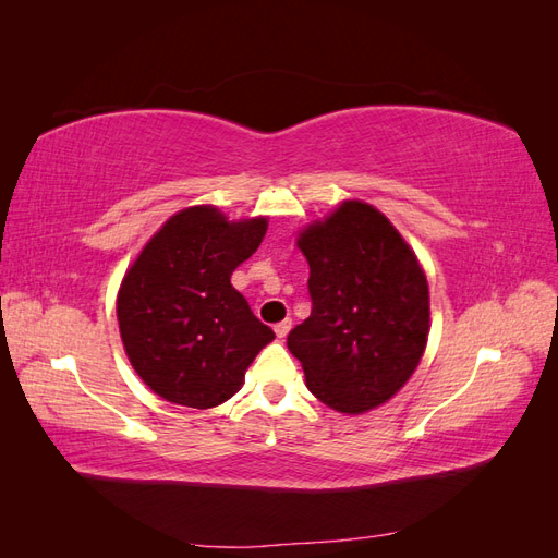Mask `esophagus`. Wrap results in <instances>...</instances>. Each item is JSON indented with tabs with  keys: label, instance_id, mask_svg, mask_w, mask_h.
Segmentation results:
<instances>
[{
	"label": "esophagus",
	"instance_id": "obj_1",
	"mask_svg": "<svg viewBox=\"0 0 558 558\" xmlns=\"http://www.w3.org/2000/svg\"><path fill=\"white\" fill-rule=\"evenodd\" d=\"M289 330H291V318H283V320H279V324L275 326L277 337H286V335H289Z\"/></svg>",
	"mask_w": 558,
	"mask_h": 558
}]
</instances>
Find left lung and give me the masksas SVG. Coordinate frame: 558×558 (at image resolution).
<instances>
[{"label":"left lung","mask_w":558,"mask_h":558,"mask_svg":"<svg viewBox=\"0 0 558 558\" xmlns=\"http://www.w3.org/2000/svg\"><path fill=\"white\" fill-rule=\"evenodd\" d=\"M312 314L289 332L307 388L361 414L408 384L430 330L428 281L414 251L373 205L347 199L298 238Z\"/></svg>","instance_id":"left-lung-1"}]
</instances>
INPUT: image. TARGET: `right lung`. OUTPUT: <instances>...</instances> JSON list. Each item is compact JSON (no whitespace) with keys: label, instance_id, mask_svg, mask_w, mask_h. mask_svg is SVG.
Here are the masks:
<instances>
[{"label":"right lung","instance_id":"1","mask_svg":"<svg viewBox=\"0 0 558 558\" xmlns=\"http://www.w3.org/2000/svg\"><path fill=\"white\" fill-rule=\"evenodd\" d=\"M267 218L228 221L211 205L174 214L140 253L116 314L132 367L160 398L209 410L240 391L275 340L230 275L260 246Z\"/></svg>","mask_w":558,"mask_h":558}]
</instances>
